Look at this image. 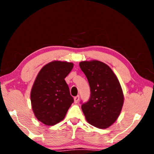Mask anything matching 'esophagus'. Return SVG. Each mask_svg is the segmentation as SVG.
<instances>
[{
    "instance_id": "1",
    "label": "esophagus",
    "mask_w": 154,
    "mask_h": 154,
    "mask_svg": "<svg viewBox=\"0 0 154 154\" xmlns=\"http://www.w3.org/2000/svg\"><path fill=\"white\" fill-rule=\"evenodd\" d=\"M79 96L78 95L77 96H75V97L74 98V103H77L78 102H79Z\"/></svg>"
}]
</instances>
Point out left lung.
<instances>
[{"mask_svg": "<svg viewBox=\"0 0 154 154\" xmlns=\"http://www.w3.org/2000/svg\"><path fill=\"white\" fill-rule=\"evenodd\" d=\"M79 66L90 87V98L82 105L87 122L98 128H107L118 118L124 94L116 75L107 64L98 60L82 61Z\"/></svg>", "mask_w": 154, "mask_h": 154, "instance_id": "left-lung-1", "label": "left lung"}]
</instances>
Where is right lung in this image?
<instances>
[{"instance_id": "add662e5", "label": "right lung", "mask_w": 154, "mask_h": 154, "mask_svg": "<svg viewBox=\"0 0 154 154\" xmlns=\"http://www.w3.org/2000/svg\"><path fill=\"white\" fill-rule=\"evenodd\" d=\"M73 63L54 60L45 64L36 76L30 92L33 113L38 121L54 126L64 118L73 98L66 77Z\"/></svg>"}]
</instances>
